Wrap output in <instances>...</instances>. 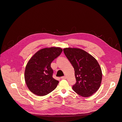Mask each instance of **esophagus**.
I'll return each mask as SVG.
<instances>
[{
  "instance_id": "esophagus-1",
  "label": "esophagus",
  "mask_w": 122,
  "mask_h": 122,
  "mask_svg": "<svg viewBox=\"0 0 122 122\" xmlns=\"http://www.w3.org/2000/svg\"><path fill=\"white\" fill-rule=\"evenodd\" d=\"M66 76H65L61 77V79H66Z\"/></svg>"
}]
</instances>
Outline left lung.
Masks as SVG:
<instances>
[{
	"label": "left lung",
	"mask_w": 122,
	"mask_h": 122,
	"mask_svg": "<svg viewBox=\"0 0 122 122\" xmlns=\"http://www.w3.org/2000/svg\"><path fill=\"white\" fill-rule=\"evenodd\" d=\"M64 53L72 65L76 80L72 89L78 95L88 97L99 89L102 73L97 60L86 51L74 48H66Z\"/></svg>",
	"instance_id": "8db88e82"
}]
</instances>
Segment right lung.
<instances>
[{"mask_svg": "<svg viewBox=\"0 0 122 122\" xmlns=\"http://www.w3.org/2000/svg\"><path fill=\"white\" fill-rule=\"evenodd\" d=\"M60 47L42 49L28 61L25 71V80L29 90L39 96H45L56 89L59 81L53 77L51 64L62 51Z\"/></svg>", "mask_w": 122, "mask_h": 122, "instance_id": "right-lung-1", "label": "right lung"}]
</instances>
